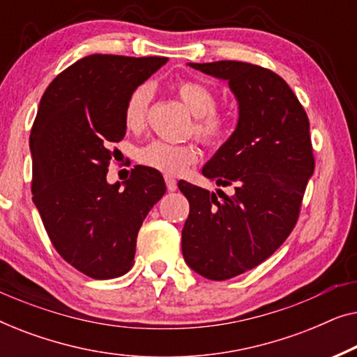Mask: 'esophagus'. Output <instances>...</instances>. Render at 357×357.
<instances>
[{"label":"esophagus","mask_w":357,"mask_h":357,"mask_svg":"<svg viewBox=\"0 0 357 357\" xmlns=\"http://www.w3.org/2000/svg\"><path fill=\"white\" fill-rule=\"evenodd\" d=\"M165 185H167V190L169 192H175L177 190V180H175L174 177H165Z\"/></svg>","instance_id":"34e87169"}]
</instances>
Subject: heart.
I'll use <instances>...</instances> for the list:
<instances>
[{"label":"heart","instance_id":"obj_1","mask_svg":"<svg viewBox=\"0 0 357 357\" xmlns=\"http://www.w3.org/2000/svg\"><path fill=\"white\" fill-rule=\"evenodd\" d=\"M187 109L195 115L193 130L197 138L209 148H219L232 135V116L216 109V96L198 81H182L175 87ZM151 102L149 86L135 87L126 97L123 121L128 130H139L144 125ZM136 159L141 165L165 175H180L198 160V151L193 144H170L165 141H149L139 148Z\"/></svg>","mask_w":357,"mask_h":357}]
</instances>
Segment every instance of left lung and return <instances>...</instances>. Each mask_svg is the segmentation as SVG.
Instances as JSON below:
<instances>
[{"mask_svg":"<svg viewBox=\"0 0 357 357\" xmlns=\"http://www.w3.org/2000/svg\"><path fill=\"white\" fill-rule=\"evenodd\" d=\"M188 65L226 79L238 102L236 131L203 167L204 177L232 187L234 195L178 182L190 203L185 261L198 275L224 281L265 261L294 229L315 169L310 125L287 82L266 68L243 61Z\"/></svg>","mask_w":357,"mask_h":357,"instance_id":"1","label":"left lung"}]
</instances>
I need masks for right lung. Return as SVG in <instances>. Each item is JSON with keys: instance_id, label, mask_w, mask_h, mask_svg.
<instances>
[{"instance_id": "add662e5", "label": "right lung", "mask_w": 357, "mask_h": 357, "mask_svg": "<svg viewBox=\"0 0 357 357\" xmlns=\"http://www.w3.org/2000/svg\"><path fill=\"white\" fill-rule=\"evenodd\" d=\"M165 63L84 56L50 82L38 105L29 141L32 199L63 260L94 280L131 270L141 224L165 193L162 175L144 165L123 183L107 182L110 144L126 131V97Z\"/></svg>"}]
</instances>
